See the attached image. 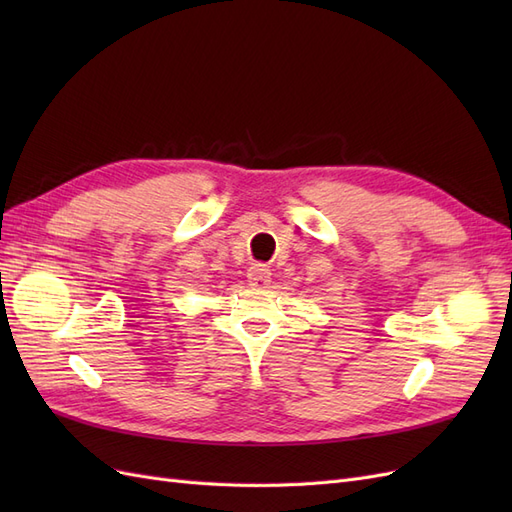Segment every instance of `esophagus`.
<instances>
[{
	"instance_id": "1",
	"label": "esophagus",
	"mask_w": 512,
	"mask_h": 512,
	"mask_svg": "<svg viewBox=\"0 0 512 512\" xmlns=\"http://www.w3.org/2000/svg\"><path fill=\"white\" fill-rule=\"evenodd\" d=\"M247 280H250V286L254 288H267L271 282V271L262 265H254L247 273Z\"/></svg>"
}]
</instances>
